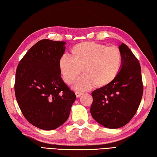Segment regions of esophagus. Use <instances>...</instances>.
<instances>
[{
    "mask_svg": "<svg viewBox=\"0 0 157 157\" xmlns=\"http://www.w3.org/2000/svg\"><path fill=\"white\" fill-rule=\"evenodd\" d=\"M75 94V95H76V97H77V98H79L80 96L83 95L82 92H80V91H76Z\"/></svg>",
    "mask_w": 157,
    "mask_h": 157,
    "instance_id": "1",
    "label": "esophagus"
}]
</instances>
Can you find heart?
Wrapping results in <instances>:
<instances>
[{"label":"heart","instance_id":"obj_1","mask_svg":"<svg viewBox=\"0 0 157 157\" xmlns=\"http://www.w3.org/2000/svg\"><path fill=\"white\" fill-rule=\"evenodd\" d=\"M71 58L63 55L59 60L62 77L67 85L73 83L78 91H87L109 84L117 75L121 65V54L117 47H107L94 42L78 44L71 51Z\"/></svg>","mask_w":157,"mask_h":157}]
</instances>
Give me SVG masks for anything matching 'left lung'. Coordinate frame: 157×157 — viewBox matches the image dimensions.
Wrapping results in <instances>:
<instances>
[{"label": "left lung", "mask_w": 157, "mask_h": 157, "mask_svg": "<svg viewBox=\"0 0 157 157\" xmlns=\"http://www.w3.org/2000/svg\"><path fill=\"white\" fill-rule=\"evenodd\" d=\"M119 49L122 60L117 75L109 84L92 92L91 116L108 128L122 127L130 121L143 93L139 60L124 44H121Z\"/></svg>", "instance_id": "obj_1"}]
</instances>
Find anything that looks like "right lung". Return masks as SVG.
I'll use <instances>...</instances> for the list:
<instances>
[{
	"label": "right lung",
	"instance_id": "add662e5",
	"mask_svg": "<svg viewBox=\"0 0 157 157\" xmlns=\"http://www.w3.org/2000/svg\"><path fill=\"white\" fill-rule=\"evenodd\" d=\"M66 44L40 40L27 52L16 71L14 91L20 109L40 129L54 130L65 123L76 98L59 68Z\"/></svg>",
	"mask_w": 157,
	"mask_h": 157
}]
</instances>
